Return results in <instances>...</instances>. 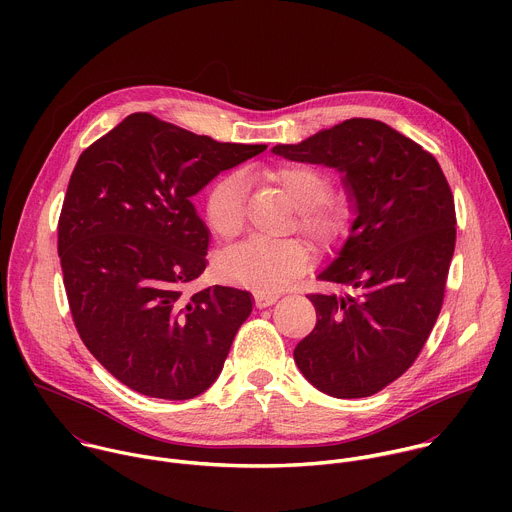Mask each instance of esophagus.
<instances>
[{"label": "esophagus", "mask_w": 512, "mask_h": 512, "mask_svg": "<svg viewBox=\"0 0 512 512\" xmlns=\"http://www.w3.org/2000/svg\"><path fill=\"white\" fill-rule=\"evenodd\" d=\"M253 296H255L257 308H267L279 300V294H275V291H255Z\"/></svg>", "instance_id": "1"}]
</instances>
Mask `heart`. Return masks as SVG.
<instances>
[{
  "mask_svg": "<svg viewBox=\"0 0 512 512\" xmlns=\"http://www.w3.org/2000/svg\"><path fill=\"white\" fill-rule=\"evenodd\" d=\"M263 176L277 184L300 210L298 231L314 245L328 247L344 229V214L328 204L330 180L304 164H281L267 168ZM206 221L212 233L231 241L239 237L247 223L245 178L229 174L216 180L206 196ZM310 261V249L298 239L281 243L249 241L216 259L214 271L221 281L253 287L257 291L279 289L294 281Z\"/></svg>",
  "mask_w": 512,
  "mask_h": 512,
  "instance_id": "b5f03b06",
  "label": "heart"
}]
</instances>
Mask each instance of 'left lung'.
Instances as JSON below:
<instances>
[{"mask_svg": "<svg viewBox=\"0 0 512 512\" xmlns=\"http://www.w3.org/2000/svg\"><path fill=\"white\" fill-rule=\"evenodd\" d=\"M273 154L340 170L356 212L318 275L346 294L308 296L318 322L296 364L330 397L375 395L411 367L440 316L456 247L450 184L419 143L375 119H346Z\"/></svg>", "mask_w": 512, "mask_h": 512, "instance_id": "left-lung-1", "label": "left lung"}]
</instances>
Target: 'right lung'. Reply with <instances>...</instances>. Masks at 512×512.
<instances>
[{
  "label": "right lung",
  "mask_w": 512,
  "mask_h": 512,
  "mask_svg": "<svg viewBox=\"0 0 512 512\" xmlns=\"http://www.w3.org/2000/svg\"><path fill=\"white\" fill-rule=\"evenodd\" d=\"M265 148L133 113L81 154L58 218L64 289L81 340L129 389L184 401L221 375L253 302L225 285L184 294L208 251L190 198Z\"/></svg>",
  "instance_id": "1"
}]
</instances>
